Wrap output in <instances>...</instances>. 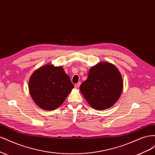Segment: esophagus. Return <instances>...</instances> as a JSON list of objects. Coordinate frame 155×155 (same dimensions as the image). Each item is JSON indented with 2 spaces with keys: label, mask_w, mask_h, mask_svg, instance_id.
Here are the masks:
<instances>
[{
  "label": "esophagus",
  "mask_w": 155,
  "mask_h": 155,
  "mask_svg": "<svg viewBox=\"0 0 155 155\" xmlns=\"http://www.w3.org/2000/svg\"><path fill=\"white\" fill-rule=\"evenodd\" d=\"M80 85H81V83L80 82H79V83H78L77 84H76V85H75V88H78L79 87V86H80Z\"/></svg>",
  "instance_id": "esophagus-1"
}]
</instances>
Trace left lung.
Masks as SVG:
<instances>
[{
    "label": "left lung",
    "instance_id": "8db88e82",
    "mask_svg": "<svg viewBox=\"0 0 155 155\" xmlns=\"http://www.w3.org/2000/svg\"><path fill=\"white\" fill-rule=\"evenodd\" d=\"M121 75L115 65L99 62L89 70L88 78L80 86V92L93 109L103 110L113 106L123 91Z\"/></svg>",
    "mask_w": 155,
    "mask_h": 155
}]
</instances>
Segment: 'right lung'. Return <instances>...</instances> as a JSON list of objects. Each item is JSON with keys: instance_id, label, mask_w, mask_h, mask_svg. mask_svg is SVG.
<instances>
[{"instance_id": "obj_1", "label": "right lung", "mask_w": 155, "mask_h": 155, "mask_svg": "<svg viewBox=\"0 0 155 155\" xmlns=\"http://www.w3.org/2000/svg\"><path fill=\"white\" fill-rule=\"evenodd\" d=\"M29 92L35 104L45 110H55L66 100L74 88L62 66L46 64L33 72Z\"/></svg>"}]
</instances>
